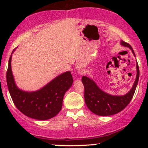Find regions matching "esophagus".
Here are the masks:
<instances>
[{
    "label": "esophagus",
    "mask_w": 148,
    "mask_h": 148,
    "mask_svg": "<svg viewBox=\"0 0 148 148\" xmlns=\"http://www.w3.org/2000/svg\"><path fill=\"white\" fill-rule=\"evenodd\" d=\"M79 73H82V71H79Z\"/></svg>",
    "instance_id": "obj_1"
}]
</instances>
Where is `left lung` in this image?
<instances>
[{
  "mask_svg": "<svg viewBox=\"0 0 148 148\" xmlns=\"http://www.w3.org/2000/svg\"><path fill=\"white\" fill-rule=\"evenodd\" d=\"M121 45L128 47L135 55L132 46L125 41H121ZM137 76L132 89L122 96H114L102 91L97 84L89 77L83 76L82 81L84 87V101L90 111L97 115L110 116L123 110L132 100L138 85L140 71L137 62Z\"/></svg>",
  "mask_w": 148,
  "mask_h": 148,
  "instance_id": "1",
  "label": "left lung"
}]
</instances>
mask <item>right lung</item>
<instances>
[{
	"instance_id": "add662e5",
	"label": "right lung",
	"mask_w": 148,
	"mask_h": 148,
	"mask_svg": "<svg viewBox=\"0 0 148 148\" xmlns=\"http://www.w3.org/2000/svg\"><path fill=\"white\" fill-rule=\"evenodd\" d=\"M12 53L8 62L6 80L16 107L23 114L35 120H46L55 117L62 110L66 92L73 84L71 72L68 71L60 74L38 90L25 92L15 83L11 70Z\"/></svg>"
}]
</instances>
